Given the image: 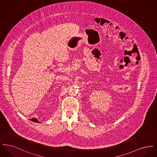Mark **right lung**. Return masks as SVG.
Wrapping results in <instances>:
<instances>
[{
	"mask_svg": "<svg viewBox=\"0 0 157 157\" xmlns=\"http://www.w3.org/2000/svg\"><path fill=\"white\" fill-rule=\"evenodd\" d=\"M30 121H33V122H38V121H37V119L36 118H32V119H30Z\"/></svg>",
	"mask_w": 157,
	"mask_h": 157,
	"instance_id": "1",
	"label": "right lung"
}]
</instances>
